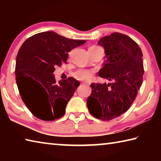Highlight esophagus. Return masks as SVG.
Segmentation results:
<instances>
[{
	"label": "esophagus",
	"instance_id": "obj_1",
	"mask_svg": "<svg viewBox=\"0 0 161 161\" xmlns=\"http://www.w3.org/2000/svg\"><path fill=\"white\" fill-rule=\"evenodd\" d=\"M83 84H89V83H87V82H85V81H84V82H82Z\"/></svg>",
	"mask_w": 161,
	"mask_h": 161
}]
</instances>
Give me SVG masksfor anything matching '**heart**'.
I'll return each mask as SVG.
<instances>
[{
	"instance_id": "1",
	"label": "heart",
	"mask_w": 161,
	"mask_h": 161,
	"mask_svg": "<svg viewBox=\"0 0 161 161\" xmlns=\"http://www.w3.org/2000/svg\"><path fill=\"white\" fill-rule=\"evenodd\" d=\"M92 47H96L95 46H93ZM75 77L80 80H86L89 81L93 77L94 75V71L91 69H79L78 71L75 72Z\"/></svg>"
}]
</instances>
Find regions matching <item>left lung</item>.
Instances as JSON below:
<instances>
[{
    "mask_svg": "<svg viewBox=\"0 0 161 161\" xmlns=\"http://www.w3.org/2000/svg\"><path fill=\"white\" fill-rule=\"evenodd\" d=\"M107 61L99 76L112 83L92 84L86 101L92 116L109 121L121 116L132 104L143 83V53L137 43L126 35L114 32L101 38Z\"/></svg>",
    "mask_w": 161,
    "mask_h": 161,
    "instance_id": "1",
    "label": "left lung"
}]
</instances>
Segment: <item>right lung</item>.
Here are the masks:
<instances>
[{
    "mask_svg": "<svg viewBox=\"0 0 161 161\" xmlns=\"http://www.w3.org/2000/svg\"><path fill=\"white\" fill-rule=\"evenodd\" d=\"M85 42L47 31L32 35L22 45L16 58L15 80L23 102L37 118L52 121L64 114L80 83L72 77L57 82L54 67L66 62L68 53Z\"/></svg>",
    "mask_w": 161,
    "mask_h": 161,
    "instance_id": "obj_1",
    "label": "right lung"
}]
</instances>
